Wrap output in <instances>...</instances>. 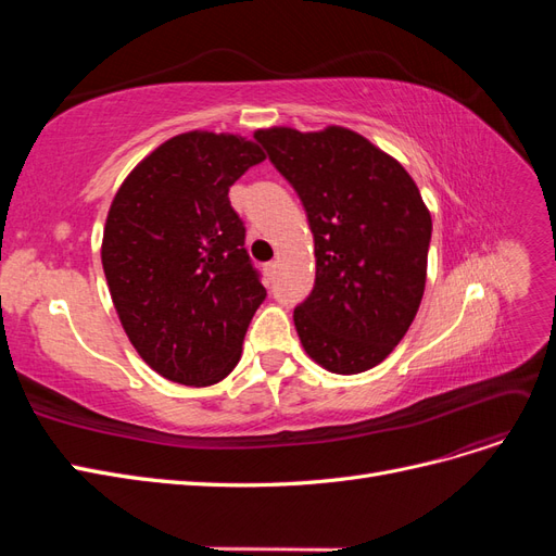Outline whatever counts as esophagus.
Returning a JSON list of instances; mask_svg holds the SVG:
<instances>
[{
    "instance_id": "1",
    "label": "esophagus",
    "mask_w": 556,
    "mask_h": 556,
    "mask_svg": "<svg viewBox=\"0 0 556 556\" xmlns=\"http://www.w3.org/2000/svg\"><path fill=\"white\" fill-rule=\"evenodd\" d=\"M264 271H266L268 278H274L278 274V262H266L264 264Z\"/></svg>"
}]
</instances>
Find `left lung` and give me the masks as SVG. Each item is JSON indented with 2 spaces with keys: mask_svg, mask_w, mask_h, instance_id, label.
Listing matches in <instances>:
<instances>
[{
  "mask_svg": "<svg viewBox=\"0 0 556 556\" xmlns=\"http://www.w3.org/2000/svg\"><path fill=\"white\" fill-rule=\"evenodd\" d=\"M315 239V285L294 308L301 345L327 371L378 366L413 325L427 282L431 215L410 174L345 127L257 129Z\"/></svg>",
  "mask_w": 556,
  "mask_h": 556,
  "instance_id": "obj_1",
  "label": "left lung"
}]
</instances>
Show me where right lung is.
I'll return each instance as SVG.
<instances>
[{
	"mask_svg": "<svg viewBox=\"0 0 556 556\" xmlns=\"http://www.w3.org/2000/svg\"><path fill=\"white\" fill-rule=\"evenodd\" d=\"M262 160L239 134L185 131L134 166L113 197L102 241L113 306L166 380L215 384L241 359L266 290L229 188Z\"/></svg>",
	"mask_w": 556,
	"mask_h": 556,
	"instance_id": "1",
	"label": "right lung"
}]
</instances>
